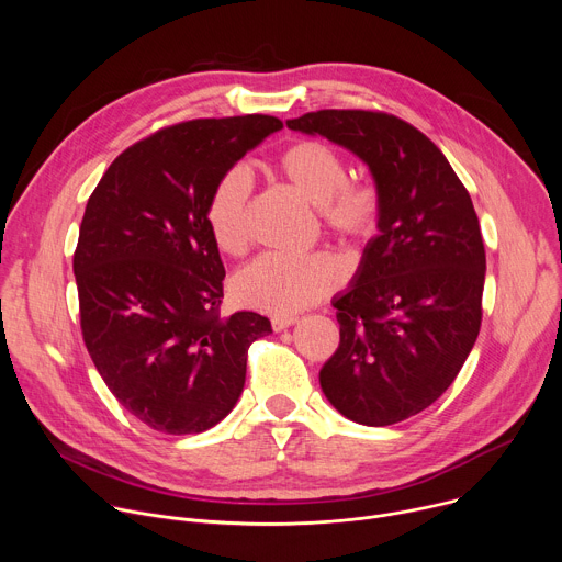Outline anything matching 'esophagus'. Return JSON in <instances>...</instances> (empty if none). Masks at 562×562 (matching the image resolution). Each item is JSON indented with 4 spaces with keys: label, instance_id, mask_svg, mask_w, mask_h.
Returning a JSON list of instances; mask_svg holds the SVG:
<instances>
[{
    "label": "esophagus",
    "instance_id": "esophagus-1",
    "mask_svg": "<svg viewBox=\"0 0 562 562\" xmlns=\"http://www.w3.org/2000/svg\"><path fill=\"white\" fill-rule=\"evenodd\" d=\"M295 323H297V317H293V315H276V317L271 319L273 331H284V329L293 327Z\"/></svg>",
    "mask_w": 562,
    "mask_h": 562
}]
</instances>
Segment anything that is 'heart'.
Instances as JSON below:
<instances>
[{"label": "heart", "instance_id": "1", "mask_svg": "<svg viewBox=\"0 0 562 562\" xmlns=\"http://www.w3.org/2000/svg\"><path fill=\"white\" fill-rule=\"evenodd\" d=\"M276 171L313 206L323 224L349 245H367L382 222V195L373 182L347 180L345 157L319 139H300L286 146ZM251 178L245 169L226 171L213 187L206 204V224L215 247L226 256L245 254L249 245ZM340 262L325 251L304 258L265 256L237 271L233 297L249 308L271 315H293L323 302L342 284Z\"/></svg>", "mask_w": 562, "mask_h": 562}]
</instances>
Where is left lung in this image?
Returning <instances> with one entry per match:
<instances>
[{
  "mask_svg": "<svg viewBox=\"0 0 562 562\" xmlns=\"http://www.w3.org/2000/svg\"><path fill=\"white\" fill-rule=\"evenodd\" d=\"M286 126L349 148L382 195L380 233L334 300L340 347L319 386L358 425L403 423L449 389L480 331L487 260L471 198L442 150L395 115L327 109Z\"/></svg>",
  "mask_w": 562,
  "mask_h": 562,
  "instance_id": "1",
  "label": "left lung"
}]
</instances>
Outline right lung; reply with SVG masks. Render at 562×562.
Listing matches in <instances>:
<instances>
[{
	"label": "right lung",
	"instance_id": "1",
	"mask_svg": "<svg viewBox=\"0 0 562 562\" xmlns=\"http://www.w3.org/2000/svg\"><path fill=\"white\" fill-rule=\"evenodd\" d=\"M271 115L191 120L120 153L89 198L72 273L85 345L117 403L184 436L235 407L269 317H220L224 265L206 224L217 180L267 135Z\"/></svg>",
	"mask_w": 562,
	"mask_h": 562
}]
</instances>
